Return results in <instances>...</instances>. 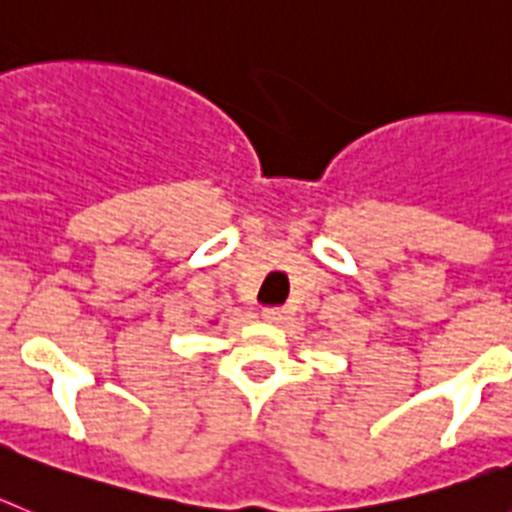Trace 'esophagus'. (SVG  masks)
<instances>
[{
    "instance_id": "esophagus-1",
    "label": "esophagus",
    "mask_w": 512,
    "mask_h": 512,
    "mask_svg": "<svg viewBox=\"0 0 512 512\" xmlns=\"http://www.w3.org/2000/svg\"><path fill=\"white\" fill-rule=\"evenodd\" d=\"M262 319L270 324H281L286 319V309H278V306H270V309H262Z\"/></svg>"
}]
</instances>
